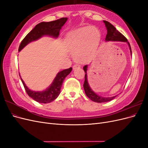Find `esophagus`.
<instances>
[{"label": "esophagus", "mask_w": 148, "mask_h": 148, "mask_svg": "<svg viewBox=\"0 0 148 148\" xmlns=\"http://www.w3.org/2000/svg\"><path fill=\"white\" fill-rule=\"evenodd\" d=\"M80 66H80V65H78V64L74 65L73 66V70H75V69H78V68H79Z\"/></svg>", "instance_id": "obj_1"}]
</instances>
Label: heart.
<instances>
[{
    "label": "heart",
    "mask_w": 148,
    "mask_h": 148,
    "mask_svg": "<svg viewBox=\"0 0 148 148\" xmlns=\"http://www.w3.org/2000/svg\"><path fill=\"white\" fill-rule=\"evenodd\" d=\"M100 38V32L96 27L85 26L69 33L66 36L65 42L75 59L83 62L96 51Z\"/></svg>",
    "instance_id": "1"
}]
</instances>
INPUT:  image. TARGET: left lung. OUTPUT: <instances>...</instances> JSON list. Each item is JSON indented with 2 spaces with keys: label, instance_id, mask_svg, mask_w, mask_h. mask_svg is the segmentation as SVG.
Returning <instances> with one entry per match:
<instances>
[{
  "label": "left lung",
  "instance_id": "8db88e82",
  "mask_svg": "<svg viewBox=\"0 0 148 148\" xmlns=\"http://www.w3.org/2000/svg\"><path fill=\"white\" fill-rule=\"evenodd\" d=\"M104 22L106 27L107 29V33L106 37V41H120V42H126L129 46L130 50V53L132 55V49L130 47V44L128 42L127 39L125 38L124 36L120 33L119 31L116 29L114 26L110 23L109 21H103ZM87 69H88V65H84L83 67V70L85 72V77H84V82L83 84V88L84 89V92L86 95L94 102H108L111 100L114 99V98L117 96H115L113 97H102L99 95H97L95 92L92 91V89L89 86L88 82V78H87Z\"/></svg>",
  "mask_w": 148,
  "mask_h": 148
}]
</instances>
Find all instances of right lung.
<instances>
[{"instance_id":"1","label":"right lung","mask_w":148,"mask_h":148,"mask_svg":"<svg viewBox=\"0 0 148 148\" xmlns=\"http://www.w3.org/2000/svg\"><path fill=\"white\" fill-rule=\"evenodd\" d=\"M67 19L68 18L66 17L62 18L50 22H41L36 25L35 27L22 40L19 46L18 51L20 52L29 42L38 40L44 36H49L55 38H58L60 30L65 23ZM71 70H72V68L70 67L68 69L64 70L58 73L49 87L42 91H31L26 86L21 78V79L26 92L29 97L36 102L46 104V103H49L55 100L59 96L64 80L66 76L70 74Z\"/></svg>"}]
</instances>
